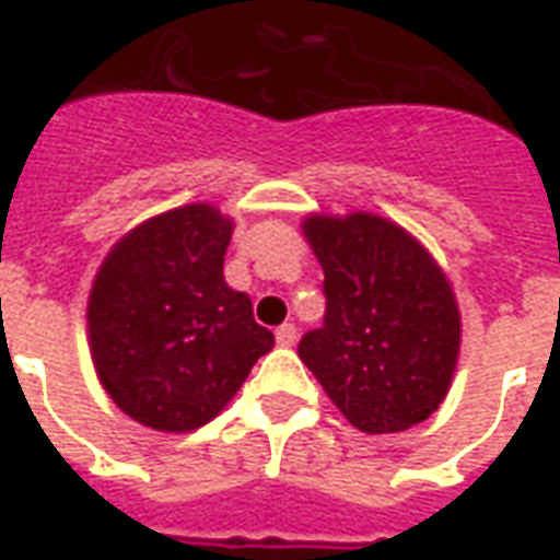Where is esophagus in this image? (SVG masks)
Here are the masks:
<instances>
[{
  "label": "esophagus",
  "mask_w": 560,
  "mask_h": 560,
  "mask_svg": "<svg viewBox=\"0 0 560 560\" xmlns=\"http://www.w3.org/2000/svg\"><path fill=\"white\" fill-rule=\"evenodd\" d=\"M276 341H279L281 348H293V345H296V327H293V324H281V327L276 329Z\"/></svg>",
  "instance_id": "34e87169"
}]
</instances>
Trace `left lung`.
<instances>
[{
    "label": "left lung",
    "mask_w": 560,
    "mask_h": 560,
    "mask_svg": "<svg viewBox=\"0 0 560 560\" xmlns=\"http://www.w3.org/2000/svg\"><path fill=\"white\" fill-rule=\"evenodd\" d=\"M327 317L300 360L345 420L365 434L405 432L446 399L462 315L444 269L417 236L372 212L308 215Z\"/></svg>",
    "instance_id": "left-lung-1"
}]
</instances>
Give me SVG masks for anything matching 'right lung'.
I'll return each mask as SVG.
<instances>
[{
  "instance_id": "obj_1",
  "label": "right lung",
  "mask_w": 560,
  "mask_h": 560,
  "mask_svg": "<svg viewBox=\"0 0 560 560\" xmlns=\"http://www.w3.org/2000/svg\"><path fill=\"white\" fill-rule=\"evenodd\" d=\"M233 219L185 203L107 252L86 305L90 353L107 396L155 432H195L236 396L272 332L224 281Z\"/></svg>"
}]
</instances>
